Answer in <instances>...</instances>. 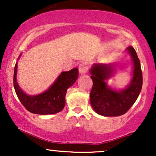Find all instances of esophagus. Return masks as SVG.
Returning <instances> with one entry per match:
<instances>
[{
  "mask_svg": "<svg viewBox=\"0 0 156 156\" xmlns=\"http://www.w3.org/2000/svg\"><path fill=\"white\" fill-rule=\"evenodd\" d=\"M87 69H88V65L86 62L80 64L79 67H78V70H79L80 74H84V73H87Z\"/></svg>",
  "mask_w": 156,
  "mask_h": 156,
  "instance_id": "esophagus-1",
  "label": "esophagus"
}]
</instances>
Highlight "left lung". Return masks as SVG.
I'll return each mask as SVG.
<instances>
[{"instance_id": "obj_1", "label": "left lung", "mask_w": 156, "mask_h": 156, "mask_svg": "<svg viewBox=\"0 0 156 156\" xmlns=\"http://www.w3.org/2000/svg\"><path fill=\"white\" fill-rule=\"evenodd\" d=\"M133 64L132 77L129 83L122 89L112 88L108 80L114 76V64H94L89 73L93 86L90 92V103L97 114L104 117H117L129 110L140 94L142 87V73L136 52L133 47L127 48Z\"/></svg>"}]
</instances>
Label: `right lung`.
Returning a JSON list of instances; mask_svg holds the SVG:
<instances>
[{"label":"right lung","mask_w":156,"mask_h":156,"mask_svg":"<svg viewBox=\"0 0 156 156\" xmlns=\"http://www.w3.org/2000/svg\"><path fill=\"white\" fill-rule=\"evenodd\" d=\"M20 56L21 54L18 58ZM17 62H16L14 71V87L23 106L33 114L47 115L56 114L64 108L67 90L76 81L78 69L73 68L67 72H62L47 90L35 95L26 94L20 87L17 81Z\"/></svg>","instance_id":"obj_1"}]
</instances>
